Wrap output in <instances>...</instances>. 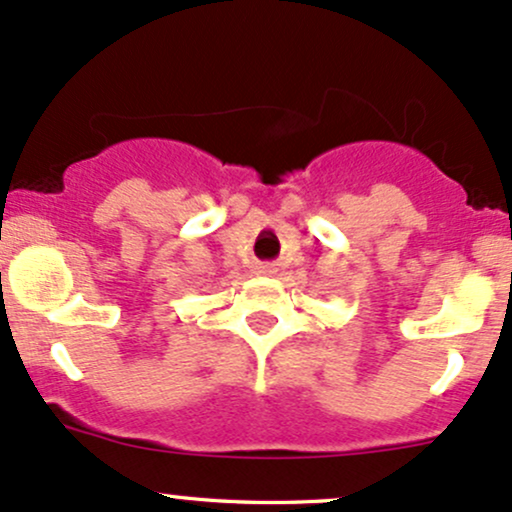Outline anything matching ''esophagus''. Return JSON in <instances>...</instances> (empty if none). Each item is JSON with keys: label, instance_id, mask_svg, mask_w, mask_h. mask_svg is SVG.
<instances>
[{"label": "esophagus", "instance_id": "34e87169", "mask_svg": "<svg viewBox=\"0 0 512 512\" xmlns=\"http://www.w3.org/2000/svg\"><path fill=\"white\" fill-rule=\"evenodd\" d=\"M257 272L264 274V276H274L276 272H279V269H276V264H272V262H264V264H260V267H257Z\"/></svg>", "mask_w": 512, "mask_h": 512}]
</instances>
